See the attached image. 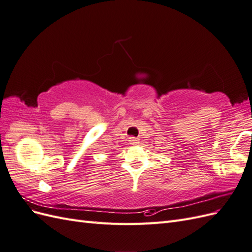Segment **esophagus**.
Listing matches in <instances>:
<instances>
[{
	"label": "esophagus",
	"instance_id": "esophagus-1",
	"mask_svg": "<svg viewBox=\"0 0 252 252\" xmlns=\"http://www.w3.org/2000/svg\"><path fill=\"white\" fill-rule=\"evenodd\" d=\"M129 144L132 145V146H136V145L139 144V139L138 138H134V136H131V138H129Z\"/></svg>",
	"mask_w": 252,
	"mask_h": 252
}]
</instances>
